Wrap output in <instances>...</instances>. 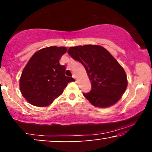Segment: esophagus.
<instances>
[{
    "mask_svg": "<svg viewBox=\"0 0 152 152\" xmlns=\"http://www.w3.org/2000/svg\"><path fill=\"white\" fill-rule=\"evenodd\" d=\"M73 78H74V79L76 81V76H75V75H74V76H73Z\"/></svg>",
    "mask_w": 152,
    "mask_h": 152,
    "instance_id": "esophagus-1",
    "label": "esophagus"
}]
</instances>
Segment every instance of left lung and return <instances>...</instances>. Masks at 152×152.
Segmentation results:
<instances>
[{
	"label": "left lung",
	"mask_w": 152,
	"mask_h": 152,
	"mask_svg": "<svg viewBox=\"0 0 152 152\" xmlns=\"http://www.w3.org/2000/svg\"><path fill=\"white\" fill-rule=\"evenodd\" d=\"M68 53L84 66L91 81V90L83 96L92 105L109 107L121 98L128 84L126 72L106 48L84 45L71 47Z\"/></svg>",
	"instance_id": "left-lung-1"
}]
</instances>
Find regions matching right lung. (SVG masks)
Returning a JSON list of instances; mask_svg holds the SVG:
<instances>
[{
	"instance_id": "right-lung-1",
	"label": "right lung",
	"mask_w": 152,
	"mask_h": 152,
	"mask_svg": "<svg viewBox=\"0 0 152 152\" xmlns=\"http://www.w3.org/2000/svg\"><path fill=\"white\" fill-rule=\"evenodd\" d=\"M66 47L50 46L38 50L24 67L19 81L23 96L38 107L48 106L74 79L65 76L66 67L59 60Z\"/></svg>"
}]
</instances>
